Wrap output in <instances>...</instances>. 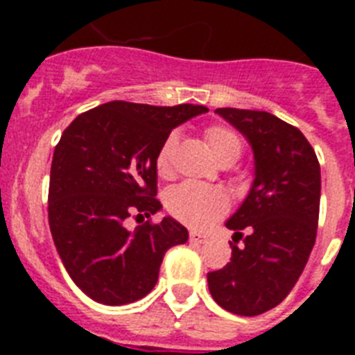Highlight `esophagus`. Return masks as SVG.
<instances>
[{
  "instance_id": "obj_1",
  "label": "esophagus",
  "mask_w": 355,
  "mask_h": 355,
  "mask_svg": "<svg viewBox=\"0 0 355 355\" xmlns=\"http://www.w3.org/2000/svg\"><path fill=\"white\" fill-rule=\"evenodd\" d=\"M208 234L199 233V231H190V241H193V243H208Z\"/></svg>"
}]
</instances>
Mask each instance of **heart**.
<instances>
[{"label": "heart", "instance_id": "1", "mask_svg": "<svg viewBox=\"0 0 355 355\" xmlns=\"http://www.w3.org/2000/svg\"><path fill=\"white\" fill-rule=\"evenodd\" d=\"M211 155L222 162L234 163L241 155V140L233 130L225 126H209L205 133ZM178 139L175 135H168L162 144L156 156V168L162 175L171 172L172 155ZM227 197L218 188L206 187V184L181 183L171 188L167 193V208L172 215L183 224L192 227H205L209 222L216 220L227 209Z\"/></svg>", "mask_w": 355, "mask_h": 355}]
</instances>
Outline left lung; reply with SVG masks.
<instances>
[{
  "instance_id": "obj_1",
  "label": "left lung",
  "mask_w": 355,
  "mask_h": 355,
  "mask_svg": "<svg viewBox=\"0 0 355 355\" xmlns=\"http://www.w3.org/2000/svg\"><path fill=\"white\" fill-rule=\"evenodd\" d=\"M215 114L249 142L254 181L225 220L234 231L233 252L224 268L208 274L209 293L225 311L256 316L286 299L309 259L318 225L320 163L300 130L268 112L216 108ZM240 239L244 243L236 246Z\"/></svg>"
}]
</instances>
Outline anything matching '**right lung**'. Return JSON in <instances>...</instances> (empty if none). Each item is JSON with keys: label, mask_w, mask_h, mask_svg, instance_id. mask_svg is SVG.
I'll return each mask as SVG.
<instances>
[{"label": "right lung", "mask_w": 355, "mask_h": 355, "mask_svg": "<svg viewBox=\"0 0 355 355\" xmlns=\"http://www.w3.org/2000/svg\"><path fill=\"white\" fill-rule=\"evenodd\" d=\"M208 108L112 101L78 115L55 147L49 229L65 270L87 297L105 306L144 299L171 247L188 231L172 216L124 225L133 213L155 215L156 156L171 131Z\"/></svg>", "instance_id": "1"}]
</instances>
